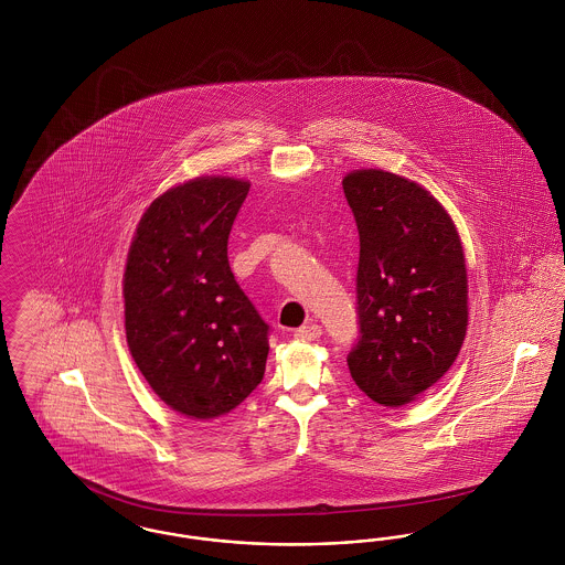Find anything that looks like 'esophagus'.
I'll use <instances>...</instances> for the list:
<instances>
[{"mask_svg":"<svg viewBox=\"0 0 565 565\" xmlns=\"http://www.w3.org/2000/svg\"><path fill=\"white\" fill-rule=\"evenodd\" d=\"M295 337L300 341H318L322 337V326L316 322L305 323L296 330Z\"/></svg>","mask_w":565,"mask_h":565,"instance_id":"34e87169","label":"esophagus"}]
</instances>
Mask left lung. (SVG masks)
Returning <instances> with one entry per match:
<instances>
[{
	"instance_id": "left-lung-1",
	"label": "left lung",
	"mask_w": 565,
	"mask_h": 565,
	"mask_svg": "<svg viewBox=\"0 0 565 565\" xmlns=\"http://www.w3.org/2000/svg\"><path fill=\"white\" fill-rule=\"evenodd\" d=\"M360 235L355 385L403 406L456 362L468 328V275L456 224L428 190L383 169L343 180Z\"/></svg>"
}]
</instances>
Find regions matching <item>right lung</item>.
Masks as SVG:
<instances>
[{
	"instance_id": "1",
	"label": "right lung",
	"mask_w": 565,
	"mask_h": 565,
	"mask_svg": "<svg viewBox=\"0 0 565 565\" xmlns=\"http://www.w3.org/2000/svg\"><path fill=\"white\" fill-rule=\"evenodd\" d=\"M249 182L207 175L162 192L141 215L122 279L125 330L154 394L190 419L231 413L263 381L269 326L228 265Z\"/></svg>"
}]
</instances>
